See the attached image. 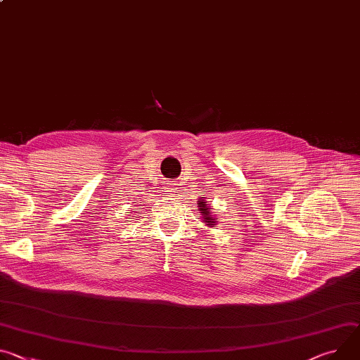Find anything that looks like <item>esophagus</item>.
Returning <instances> with one entry per match:
<instances>
[{"mask_svg":"<svg viewBox=\"0 0 360 360\" xmlns=\"http://www.w3.org/2000/svg\"><path fill=\"white\" fill-rule=\"evenodd\" d=\"M167 191H168V192H175V191H176V186H175V184H171V185H168V186H167Z\"/></svg>","mask_w":360,"mask_h":360,"instance_id":"obj_1","label":"esophagus"}]
</instances>
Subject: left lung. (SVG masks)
<instances>
[{
  "mask_svg": "<svg viewBox=\"0 0 360 360\" xmlns=\"http://www.w3.org/2000/svg\"><path fill=\"white\" fill-rule=\"evenodd\" d=\"M197 205H198V208H200V211H201V215H202L204 222H207L208 226L215 225V219H217V218L212 215L208 201H204V197H202V198L198 200V204H197Z\"/></svg>",
  "mask_w": 360,
  "mask_h": 360,
  "instance_id": "left-lung-1",
  "label": "left lung"
}]
</instances>
